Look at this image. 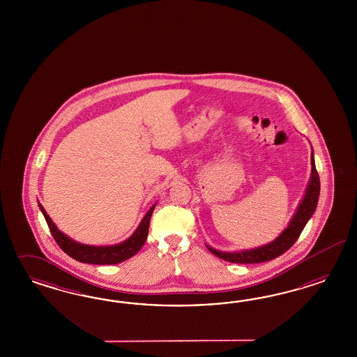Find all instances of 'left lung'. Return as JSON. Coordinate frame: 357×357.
<instances>
[{
  "instance_id": "left-lung-1",
  "label": "left lung",
  "mask_w": 357,
  "mask_h": 357,
  "mask_svg": "<svg viewBox=\"0 0 357 357\" xmlns=\"http://www.w3.org/2000/svg\"><path fill=\"white\" fill-rule=\"evenodd\" d=\"M310 158H312V178H310V183L307 185L305 197L303 199V203L298 206L288 227L281 233L279 237L266 246L248 250V251H241V252H222L212 248H208V250L220 259L227 260L230 263L252 264V263H263L267 260L275 259L280 257L281 254H284L287 250L291 249L294 242L300 237L306 222L313 215L318 203V197H319L321 184H319V175L315 169L313 153Z\"/></svg>"
}]
</instances>
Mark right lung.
I'll return each mask as SVG.
<instances>
[{
  "label": "right lung",
  "instance_id": "add662e5",
  "mask_svg": "<svg viewBox=\"0 0 357 357\" xmlns=\"http://www.w3.org/2000/svg\"><path fill=\"white\" fill-rule=\"evenodd\" d=\"M40 211L43 212L44 218L48 224V227L51 230V234L60 246V249L68 254L70 258L82 261V263H90V264H118L120 261L130 259L135 254L139 252V250L142 248L145 243L148 231H149V224H151V217L155 204L151 206L149 212L142 218L140 225L137 230L132 234V237L128 238L120 245L115 246H106V248H96V246H87V245H81L72 241L70 238L66 237L63 234L57 227H54L52 220L47 215L45 209L42 204H39Z\"/></svg>",
  "mask_w": 357,
  "mask_h": 357
}]
</instances>
